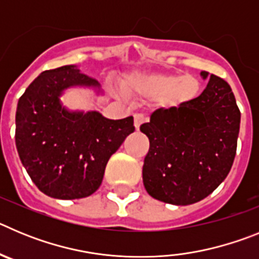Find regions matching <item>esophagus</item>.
Listing matches in <instances>:
<instances>
[{"label": "esophagus", "mask_w": 259, "mask_h": 259, "mask_svg": "<svg viewBox=\"0 0 259 259\" xmlns=\"http://www.w3.org/2000/svg\"><path fill=\"white\" fill-rule=\"evenodd\" d=\"M134 118H135V127H136V130H139L140 125L145 122V118H144L143 114H135Z\"/></svg>", "instance_id": "34e87169"}]
</instances>
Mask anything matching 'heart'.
<instances>
[{"mask_svg":"<svg viewBox=\"0 0 259 259\" xmlns=\"http://www.w3.org/2000/svg\"><path fill=\"white\" fill-rule=\"evenodd\" d=\"M123 92L128 96L154 97L166 109H176L193 101L200 92V81L189 74L176 76L162 72H134L122 79Z\"/></svg>","mask_w":259,"mask_h":259,"instance_id":"obj_1","label":"heart"}]
</instances>
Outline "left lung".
Masks as SVG:
<instances>
[{"mask_svg": "<svg viewBox=\"0 0 259 259\" xmlns=\"http://www.w3.org/2000/svg\"><path fill=\"white\" fill-rule=\"evenodd\" d=\"M240 116L231 87L212 74L193 101L155 110L140 127L150 143L143 166L146 192L172 205H191L212 193L232 167Z\"/></svg>", "mask_w": 259, "mask_h": 259, "instance_id": "8db88e82", "label": "left lung"}]
</instances>
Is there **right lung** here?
<instances>
[{"instance_id":"1","label":"right lung","mask_w":259,"mask_h":259,"mask_svg":"<svg viewBox=\"0 0 259 259\" xmlns=\"http://www.w3.org/2000/svg\"><path fill=\"white\" fill-rule=\"evenodd\" d=\"M98 81L76 66L41 72L18 101L15 144L23 166L42 193L75 200L95 193L110 157L135 131L134 118L107 119L97 111H68L59 96Z\"/></svg>"}]
</instances>
